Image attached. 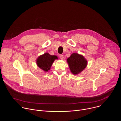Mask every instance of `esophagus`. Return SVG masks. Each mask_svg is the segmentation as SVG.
Wrapping results in <instances>:
<instances>
[{
  "label": "esophagus",
  "instance_id": "34e87169",
  "mask_svg": "<svg viewBox=\"0 0 121 121\" xmlns=\"http://www.w3.org/2000/svg\"><path fill=\"white\" fill-rule=\"evenodd\" d=\"M60 58L62 59V60H63V59H64V56L62 55H60Z\"/></svg>",
  "mask_w": 121,
  "mask_h": 121
}]
</instances>
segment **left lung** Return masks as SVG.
<instances>
[{
    "label": "left lung",
    "instance_id": "8db88e82",
    "mask_svg": "<svg viewBox=\"0 0 121 121\" xmlns=\"http://www.w3.org/2000/svg\"><path fill=\"white\" fill-rule=\"evenodd\" d=\"M67 61L71 72L75 75L82 71L87 65V61L84 56L77 53L72 54Z\"/></svg>",
    "mask_w": 121,
    "mask_h": 121
}]
</instances>
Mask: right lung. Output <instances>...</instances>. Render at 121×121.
<instances>
[{"mask_svg":"<svg viewBox=\"0 0 121 121\" xmlns=\"http://www.w3.org/2000/svg\"><path fill=\"white\" fill-rule=\"evenodd\" d=\"M58 59L56 56H51L46 53L40 56L37 59L36 63L38 67L44 71H48L55 59Z\"/></svg>","mask_w":121,"mask_h":121,"instance_id":"1","label":"right lung"}]
</instances>
